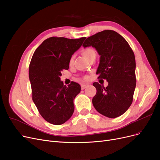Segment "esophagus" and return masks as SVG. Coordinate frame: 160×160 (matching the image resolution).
<instances>
[{
	"instance_id": "1",
	"label": "esophagus",
	"mask_w": 160,
	"mask_h": 160,
	"mask_svg": "<svg viewBox=\"0 0 160 160\" xmlns=\"http://www.w3.org/2000/svg\"><path fill=\"white\" fill-rule=\"evenodd\" d=\"M86 88H87V85H81V89H85Z\"/></svg>"
}]
</instances>
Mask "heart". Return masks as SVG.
I'll list each match as a JSON object with an SVG mask.
<instances>
[{
  "label": "heart",
  "mask_w": 160,
  "mask_h": 160,
  "mask_svg": "<svg viewBox=\"0 0 160 160\" xmlns=\"http://www.w3.org/2000/svg\"><path fill=\"white\" fill-rule=\"evenodd\" d=\"M82 54L83 55V56L86 58L87 59H88L89 61L91 57H93V56H96V52L93 48L88 47V48H85V49H84L83 51H82ZM73 62H74V56L72 55L70 58L69 64L70 66H71L72 65V64H73ZM87 78H88V77H85V79Z\"/></svg>",
  "instance_id": "obj_1"
}]
</instances>
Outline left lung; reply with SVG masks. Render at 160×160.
<instances>
[{"label": "left lung", "instance_id": "obj_1", "mask_svg": "<svg viewBox=\"0 0 160 160\" xmlns=\"http://www.w3.org/2000/svg\"><path fill=\"white\" fill-rule=\"evenodd\" d=\"M93 47L100 55L96 74L108 85L93 83L97 89L92 99L95 109L103 115L115 118L123 115L133 101L136 85L135 59L125 38L114 31L105 30L88 37L83 47Z\"/></svg>", "mask_w": 160, "mask_h": 160}]
</instances>
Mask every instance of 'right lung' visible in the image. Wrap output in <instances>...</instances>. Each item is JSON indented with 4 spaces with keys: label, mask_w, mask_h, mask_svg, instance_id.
Returning a JSON list of instances; mask_svg holds the SVG:
<instances>
[{
    "label": "right lung",
    "mask_w": 160,
    "mask_h": 160,
    "mask_svg": "<svg viewBox=\"0 0 160 160\" xmlns=\"http://www.w3.org/2000/svg\"><path fill=\"white\" fill-rule=\"evenodd\" d=\"M85 38L50 37L32 55L28 70L32 99L41 115L51 124L65 123L74 112L73 101L80 93L81 86L72 81L67 87L60 76L62 70L69 69L71 57Z\"/></svg>",
    "instance_id": "add662e5"
}]
</instances>
